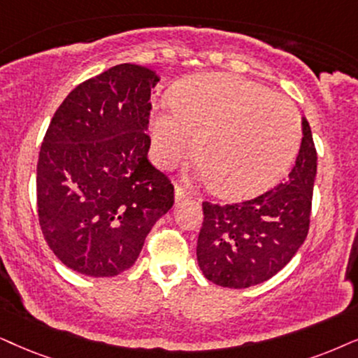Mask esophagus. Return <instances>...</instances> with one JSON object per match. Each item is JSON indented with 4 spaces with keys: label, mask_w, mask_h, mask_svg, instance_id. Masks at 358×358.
Returning a JSON list of instances; mask_svg holds the SVG:
<instances>
[{
    "label": "esophagus",
    "mask_w": 358,
    "mask_h": 358,
    "mask_svg": "<svg viewBox=\"0 0 358 358\" xmlns=\"http://www.w3.org/2000/svg\"><path fill=\"white\" fill-rule=\"evenodd\" d=\"M187 198H189V192H187L182 185H176L175 187V201L180 203L183 200H187Z\"/></svg>",
    "instance_id": "esophagus-1"
}]
</instances>
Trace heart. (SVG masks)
Returning a JSON list of instances; mask_svg holds the SVG:
<instances>
[{"label":"heart","mask_w":358,"mask_h":358,"mask_svg":"<svg viewBox=\"0 0 358 358\" xmlns=\"http://www.w3.org/2000/svg\"><path fill=\"white\" fill-rule=\"evenodd\" d=\"M302 125L287 99L236 74H200L171 94L150 119L152 157L173 169L192 153L224 198H248L279 182L301 147Z\"/></svg>","instance_id":"1"}]
</instances>
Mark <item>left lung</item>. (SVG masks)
<instances>
[{
  "label": "left lung",
  "mask_w": 358,
  "mask_h": 358,
  "mask_svg": "<svg viewBox=\"0 0 358 358\" xmlns=\"http://www.w3.org/2000/svg\"><path fill=\"white\" fill-rule=\"evenodd\" d=\"M317 152L302 117V142L286 182L234 205L203 203L196 259L218 286L244 289L264 282L292 259L309 231Z\"/></svg>",
  "instance_id": "left-lung-1"
}]
</instances>
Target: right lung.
<instances>
[{
    "mask_svg": "<svg viewBox=\"0 0 358 358\" xmlns=\"http://www.w3.org/2000/svg\"><path fill=\"white\" fill-rule=\"evenodd\" d=\"M158 80L145 66L110 67L72 90L44 135L39 224L76 273L112 278L132 268L153 224L173 206V185L147 158Z\"/></svg>",
    "mask_w": 358,
    "mask_h": 358,
    "instance_id": "add662e5",
    "label": "right lung"
}]
</instances>
